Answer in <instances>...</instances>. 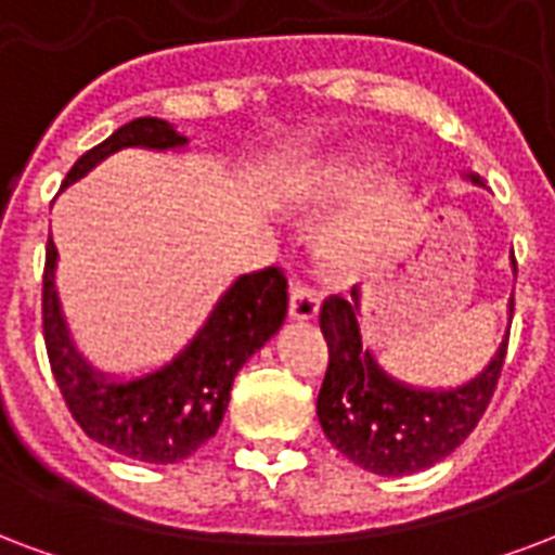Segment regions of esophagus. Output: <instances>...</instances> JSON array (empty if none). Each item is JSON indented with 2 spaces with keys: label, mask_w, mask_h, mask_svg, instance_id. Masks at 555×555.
<instances>
[{
  "label": "esophagus",
  "mask_w": 555,
  "mask_h": 555,
  "mask_svg": "<svg viewBox=\"0 0 555 555\" xmlns=\"http://www.w3.org/2000/svg\"><path fill=\"white\" fill-rule=\"evenodd\" d=\"M289 315L295 322H310L319 315V295L304 283H295L293 293H289Z\"/></svg>",
  "instance_id": "obj_1"
}]
</instances>
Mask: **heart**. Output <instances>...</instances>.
<instances>
[{
  "label": "heart",
  "mask_w": 555,
  "mask_h": 555,
  "mask_svg": "<svg viewBox=\"0 0 555 555\" xmlns=\"http://www.w3.org/2000/svg\"><path fill=\"white\" fill-rule=\"evenodd\" d=\"M369 172H372V157H365V154L333 157L327 164L312 166L310 172L301 175L298 195L310 198V202H324V198H333V195L348 193L353 183H360ZM395 202H398L395 190H386V193L374 195L369 204H362V210L348 216L327 240V248H324L327 260L336 269H351V266L365 260L377 248L386 228H389Z\"/></svg>",
  "instance_id": "obj_1"
}]
</instances>
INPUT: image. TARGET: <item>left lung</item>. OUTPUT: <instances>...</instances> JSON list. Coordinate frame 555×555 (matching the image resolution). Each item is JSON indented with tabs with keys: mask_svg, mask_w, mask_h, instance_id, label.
<instances>
[{
	"mask_svg": "<svg viewBox=\"0 0 555 555\" xmlns=\"http://www.w3.org/2000/svg\"><path fill=\"white\" fill-rule=\"evenodd\" d=\"M470 181L480 183V178L470 175ZM512 310L515 298L509 301V315ZM357 312V286L351 289V301L331 295L319 312L331 353L315 401L324 436L341 456L380 477H401L430 468L451 456L482 418L498 389L509 333L482 374L465 386L448 391L412 389L406 383L391 380L372 353L362 351Z\"/></svg>",
	"mask_w": 555,
	"mask_h": 555,
	"instance_id": "left-lung-1",
	"label": "left lung"
}]
</instances>
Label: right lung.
<instances>
[{"mask_svg":"<svg viewBox=\"0 0 555 555\" xmlns=\"http://www.w3.org/2000/svg\"><path fill=\"white\" fill-rule=\"evenodd\" d=\"M181 149L186 137L166 119L140 116L116 128L104 143L81 154L66 172L64 186L85 178L119 149ZM57 248L46 243L43 269V339L57 389L78 427L111 451L154 465L193 456L214 439L224 418L236 372L281 331L289 307L286 274L278 266L243 274L219 298L186 348L169 365L137 380L114 383L81 360L66 331L55 293Z\"/></svg>","mask_w":555,"mask_h":555,"instance_id":"add662e5","label":"right lung"}]
</instances>
